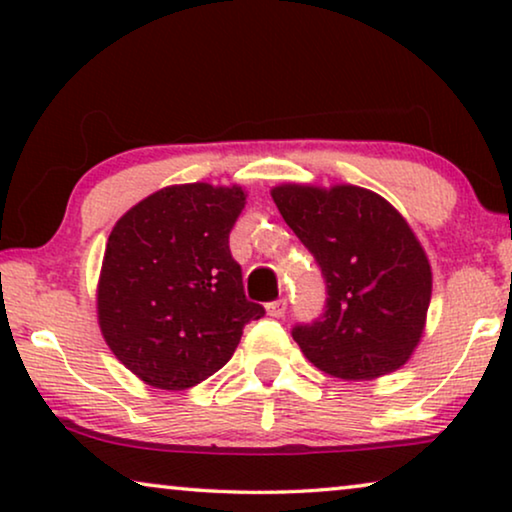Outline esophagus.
Returning a JSON list of instances; mask_svg holds the SVG:
<instances>
[{
    "label": "esophagus",
    "mask_w": 512,
    "mask_h": 512,
    "mask_svg": "<svg viewBox=\"0 0 512 512\" xmlns=\"http://www.w3.org/2000/svg\"><path fill=\"white\" fill-rule=\"evenodd\" d=\"M265 310H268L270 317H275V319L284 317V314H286V300H284V298H279V300H272V303L265 305Z\"/></svg>",
    "instance_id": "esophagus-1"
}]
</instances>
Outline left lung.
<instances>
[{"mask_svg":"<svg viewBox=\"0 0 512 512\" xmlns=\"http://www.w3.org/2000/svg\"><path fill=\"white\" fill-rule=\"evenodd\" d=\"M270 195L326 279L324 314L293 328L307 361L354 382L401 368L422 340L433 282L408 221L352 184H282Z\"/></svg>","mask_w":512,"mask_h":512,"instance_id":"1","label":"left lung"}]
</instances>
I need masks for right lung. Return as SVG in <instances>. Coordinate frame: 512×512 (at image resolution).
<instances>
[{
	"mask_svg": "<svg viewBox=\"0 0 512 512\" xmlns=\"http://www.w3.org/2000/svg\"><path fill=\"white\" fill-rule=\"evenodd\" d=\"M244 200L242 186H167L111 230L97 321L116 359L151 387L207 380L233 356L242 328L265 314L244 296L228 247Z\"/></svg>",
	"mask_w": 512,
	"mask_h": 512,
	"instance_id": "add662e5",
	"label": "right lung"
}]
</instances>
